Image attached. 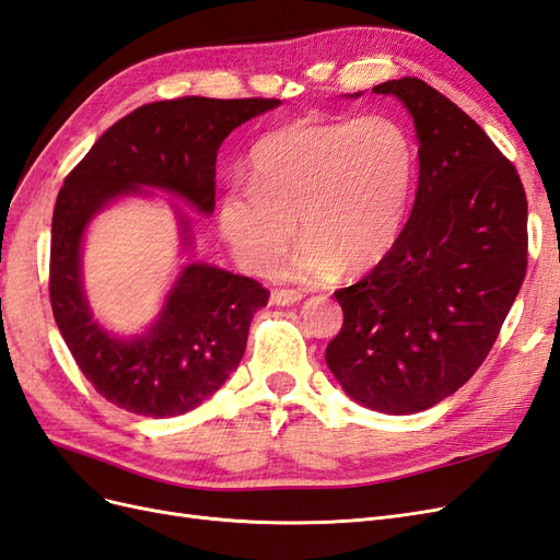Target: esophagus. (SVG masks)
I'll return each mask as SVG.
<instances>
[{"mask_svg":"<svg viewBox=\"0 0 560 560\" xmlns=\"http://www.w3.org/2000/svg\"><path fill=\"white\" fill-rule=\"evenodd\" d=\"M301 299H303L301 290H276L270 294V301H273L276 306H294V303H299Z\"/></svg>","mask_w":560,"mask_h":560,"instance_id":"obj_1","label":"esophagus"}]
</instances>
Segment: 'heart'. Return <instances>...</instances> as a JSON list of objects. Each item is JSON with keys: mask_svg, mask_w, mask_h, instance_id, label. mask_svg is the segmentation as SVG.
<instances>
[{"mask_svg": "<svg viewBox=\"0 0 560 560\" xmlns=\"http://www.w3.org/2000/svg\"><path fill=\"white\" fill-rule=\"evenodd\" d=\"M247 184L219 200V231L252 273H268L299 235L284 276L322 282L341 264L366 270L397 245L418 179L411 132L387 114L296 118L266 132L247 161Z\"/></svg>", "mask_w": 560, "mask_h": 560, "instance_id": "1", "label": "heart"}]
</instances>
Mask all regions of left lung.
<instances>
[{
	"mask_svg": "<svg viewBox=\"0 0 560 560\" xmlns=\"http://www.w3.org/2000/svg\"><path fill=\"white\" fill-rule=\"evenodd\" d=\"M397 95L418 132V191L387 257L334 292L343 327L325 360L346 393L381 413H418L463 387L498 341L528 268V200L514 163L422 79Z\"/></svg>",
	"mask_w": 560,
	"mask_h": 560,
	"instance_id": "left-lung-1",
	"label": "left lung"
}]
</instances>
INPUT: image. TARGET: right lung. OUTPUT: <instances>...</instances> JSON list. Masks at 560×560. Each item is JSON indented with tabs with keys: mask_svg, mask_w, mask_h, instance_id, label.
<instances>
[{
	"mask_svg": "<svg viewBox=\"0 0 560 560\" xmlns=\"http://www.w3.org/2000/svg\"><path fill=\"white\" fill-rule=\"evenodd\" d=\"M278 105L276 97L198 95L142 105L65 177L50 229V308L81 374L118 409L149 418L196 409L241 364L249 322L270 294L252 278L191 264L154 327L130 341L114 338L93 319L81 290L83 229L112 198L140 194V186L184 196L210 214L219 147L233 128Z\"/></svg>",
	"mask_w": 560,
	"mask_h": 560,
	"instance_id": "1",
	"label": "right lung"
}]
</instances>
